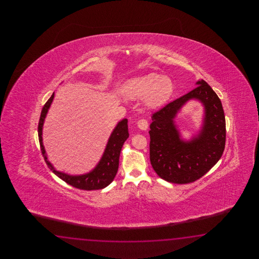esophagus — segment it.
I'll return each instance as SVG.
<instances>
[{
  "mask_svg": "<svg viewBox=\"0 0 259 259\" xmlns=\"http://www.w3.org/2000/svg\"><path fill=\"white\" fill-rule=\"evenodd\" d=\"M137 126L140 127L141 130L146 131V130L148 128V121H147L146 119H144V118H142V119H140V120L137 122Z\"/></svg>",
  "mask_w": 259,
  "mask_h": 259,
  "instance_id": "34e87169",
  "label": "esophagus"
}]
</instances>
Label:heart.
<instances>
[{
	"mask_svg": "<svg viewBox=\"0 0 259 259\" xmlns=\"http://www.w3.org/2000/svg\"><path fill=\"white\" fill-rule=\"evenodd\" d=\"M174 92V84L169 77L158 73H148L128 79L123 86L124 94L133 99L144 97L149 108H157L165 105Z\"/></svg>",
	"mask_w": 259,
	"mask_h": 259,
	"instance_id": "heart-1",
	"label": "heart"
}]
</instances>
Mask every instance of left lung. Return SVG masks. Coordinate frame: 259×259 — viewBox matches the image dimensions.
<instances>
[{
    "instance_id": "left-lung-1",
    "label": "left lung",
    "mask_w": 259,
    "mask_h": 259,
    "mask_svg": "<svg viewBox=\"0 0 259 259\" xmlns=\"http://www.w3.org/2000/svg\"><path fill=\"white\" fill-rule=\"evenodd\" d=\"M182 97L174 100L152 116L150 125V161L154 170L171 183L195 182L217 164L225 149L226 121L219 96L204 80ZM200 99L204 105V126L198 138L184 143L172 119L187 100Z\"/></svg>"
}]
</instances>
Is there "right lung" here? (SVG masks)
I'll return each instance as SVG.
<instances>
[{
    "instance_id": "add662e5",
    "label": "right lung",
    "mask_w": 259,
    "mask_h": 259,
    "mask_svg": "<svg viewBox=\"0 0 259 259\" xmlns=\"http://www.w3.org/2000/svg\"><path fill=\"white\" fill-rule=\"evenodd\" d=\"M55 97V93L50 97L49 100L45 103L44 108L39 116V126H38V135H39V146L41 150V154L44 155L46 164L49 166L50 169L55 173V175L59 177L61 180L66 182L67 184L79 190L85 191H93L100 190L108 186L113 182L116 177V172L118 169L119 163V155L121 152L122 146L125 141L128 138V128H127V119H123L117 124L116 128L111 134L108 143L106 145L105 153L99 162V164L94 168V170L88 174L81 176H69L65 173L55 170L53 165L48 162L44 145H42V125L44 118L48 112L50 105L52 104Z\"/></svg>"
}]
</instances>
